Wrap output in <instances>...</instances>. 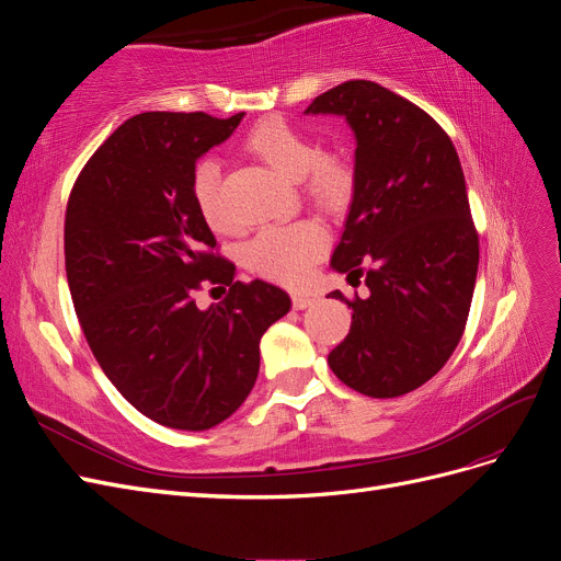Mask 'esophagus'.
<instances>
[{"mask_svg":"<svg viewBox=\"0 0 561 561\" xmlns=\"http://www.w3.org/2000/svg\"><path fill=\"white\" fill-rule=\"evenodd\" d=\"M313 301H316V297H313V295H301V293L293 295V307H295L297 311H304V309H309Z\"/></svg>","mask_w":561,"mask_h":561,"instance_id":"esophagus-1","label":"esophagus"}]
</instances>
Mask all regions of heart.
<instances>
[{"label": "heart", "instance_id": "b5f03b06", "mask_svg": "<svg viewBox=\"0 0 561 561\" xmlns=\"http://www.w3.org/2000/svg\"><path fill=\"white\" fill-rule=\"evenodd\" d=\"M248 154L257 157L287 180H299L301 192L313 206L336 210L353 194V165L339 151L318 149L309 133L280 116L262 118L243 140ZM192 198L198 215L215 231L231 227V217L222 201L219 165L201 159L192 171ZM328 245V233L313 219L293 225L266 227L257 231L243 248V262L254 274L280 283H299L307 278L311 264Z\"/></svg>", "mask_w": 561, "mask_h": 561}]
</instances>
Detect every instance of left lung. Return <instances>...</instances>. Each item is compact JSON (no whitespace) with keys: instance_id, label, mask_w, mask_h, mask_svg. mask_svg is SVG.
<instances>
[{"instance_id":"8db88e82","label":"left lung","mask_w":561,"mask_h":561,"mask_svg":"<svg viewBox=\"0 0 561 561\" xmlns=\"http://www.w3.org/2000/svg\"><path fill=\"white\" fill-rule=\"evenodd\" d=\"M344 114L355 140V190L332 266L369 295L328 355L334 375L369 398H398L433 379L466 330L478 278L461 161L445 128L410 100L353 79L320 93L307 114Z\"/></svg>"}]
</instances>
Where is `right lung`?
Masks as SVG:
<instances>
[{"label":"right lung","instance_id":"1","mask_svg":"<svg viewBox=\"0 0 561 561\" xmlns=\"http://www.w3.org/2000/svg\"><path fill=\"white\" fill-rule=\"evenodd\" d=\"M243 112H145L81 168L65 210V271L83 336L135 410L180 431L229 419L257 381L260 339L290 311L280 287L233 280L192 198L196 159ZM203 284L228 297L195 307Z\"/></svg>","mask_w":561,"mask_h":561}]
</instances>
